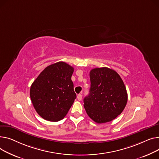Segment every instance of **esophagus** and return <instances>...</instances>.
Segmentation results:
<instances>
[{
    "mask_svg": "<svg viewBox=\"0 0 159 159\" xmlns=\"http://www.w3.org/2000/svg\"><path fill=\"white\" fill-rule=\"evenodd\" d=\"M81 98H82V95L81 94H78V96H77V99H78V101H80L81 99Z\"/></svg>",
    "mask_w": 159,
    "mask_h": 159,
    "instance_id": "obj_1",
    "label": "esophagus"
}]
</instances>
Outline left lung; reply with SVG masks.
Instances as JSON below:
<instances>
[{"label": "left lung", "mask_w": 159, "mask_h": 159, "mask_svg": "<svg viewBox=\"0 0 159 159\" xmlns=\"http://www.w3.org/2000/svg\"><path fill=\"white\" fill-rule=\"evenodd\" d=\"M89 94L84 98L87 115L101 124L114 120L125 109L128 94L123 80L114 70L95 68L90 72Z\"/></svg>", "instance_id": "8db88e82"}]
</instances>
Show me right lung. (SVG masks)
I'll return each mask as SVG.
<instances>
[{"instance_id": "right-lung-1", "label": "right lung", "mask_w": 159, "mask_h": 159, "mask_svg": "<svg viewBox=\"0 0 159 159\" xmlns=\"http://www.w3.org/2000/svg\"><path fill=\"white\" fill-rule=\"evenodd\" d=\"M74 68L63 61L47 67L32 83L33 105L43 119L57 122L67 115L76 98L71 77Z\"/></svg>"}]
</instances>
